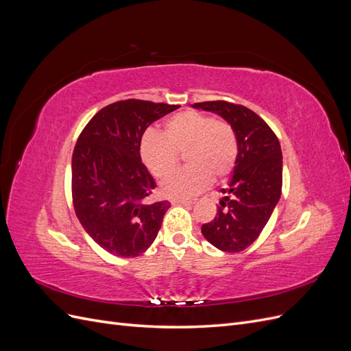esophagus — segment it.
Returning a JSON list of instances; mask_svg holds the SVG:
<instances>
[{
    "instance_id": "1",
    "label": "esophagus",
    "mask_w": 351,
    "mask_h": 351,
    "mask_svg": "<svg viewBox=\"0 0 351 351\" xmlns=\"http://www.w3.org/2000/svg\"><path fill=\"white\" fill-rule=\"evenodd\" d=\"M171 204L173 205H186V206H190V205H193L195 202L193 200H183V199H173Z\"/></svg>"
}]
</instances>
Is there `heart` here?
Masks as SVG:
<instances>
[{"label":"heart","instance_id":"heart-1","mask_svg":"<svg viewBox=\"0 0 351 351\" xmlns=\"http://www.w3.org/2000/svg\"><path fill=\"white\" fill-rule=\"evenodd\" d=\"M139 152L155 177L168 174L177 164L178 152H186L187 167L167 176L161 182V192L171 199H189L205 190L212 178L221 180L232 171L239 142L230 123L197 111H184L165 123L164 134L145 132Z\"/></svg>","mask_w":351,"mask_h":351}]
</instances>
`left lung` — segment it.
<instances>
[{
  "label": "left lung",
  "mask_w": 351,
  "mask_h": 351,
  "mask_svg": "<svg viewBox=\"0 0 351 351\" xmlns=\"http://www.w3.org/2000/svg\"><path fill=\"white\" fill-rule=\"evenodd\" d=\"M218 114L237 134L239 154L217 215L202 226L204 237L222 252L247 249L259 237L281 197L282 154L277 136L261 117L226 101L193 104Z\"/></svg>",
  "instance_id": "left-lung-1"
}]
</instances>
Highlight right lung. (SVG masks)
<instances>
[{
    "label": "right lung",
    "mask_w": 351,
    "mask_h": 351,
    "mask_svg": "<svg viewBox=\"0 0 351 351\" xmlns=\"http://www.w3.org/2000/svg\"><path fill=\"white\" fill-rule=\"evenodd\" d=\"M177 108L119 101L95 114L79 136L71 159L74 210L92 240L114 256H139L161 228L169 202L147 200L156 183L139 145L147 127Z\"/></svg>",
    "instance_id": "right-lung-1"
}]
</instances>
